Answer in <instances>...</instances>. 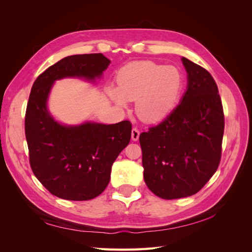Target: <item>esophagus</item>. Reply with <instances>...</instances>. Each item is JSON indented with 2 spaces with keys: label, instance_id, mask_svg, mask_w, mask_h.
I'll list each match as a JSON object with an SVG mask.
<instances>
[{
  "label": "esophagus",
  "instance_id": "esophagus-1",
  "mask_svg": "<svg viewBox=\"0 0 252 252\" xmlns=\"http://www.w3.org/2000/svg\"><path fill=\"white\" fill-rule=\"evenodd\" d=\"M139 136H140V131L138 128H132L131 130V139L132 141H138L139 140Z\"/></svg>",
  "mask_w": 252,
  "mask_h": 252
}]
</instances>
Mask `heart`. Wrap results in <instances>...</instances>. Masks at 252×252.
Here are the masks:
<instances>
[{"label": "heart", "instance_id": "1", "mask_svg": "<svg viewBox=\"0 0 252 252\" xmlns=\"http://www.w3.org/2000/svg\"><path fill=\"white\" fill-rule=\"evenodd\" d=\"M118 87L108 94L117 105L135 102V112L146 123L163 120L174 107L183 87L179 68L151 61L134 62L122 68L117 77Z\"/></svg>", "mask_w": 252, "mask_h": 252}]
</instances>
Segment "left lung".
<instances>
[{"mask_svg": "<svg viewBox=\"0 0 252 252\" xmlns=\"http://www.w3.org/2000/svg\"><path fill=\"white\" fill-rule=\"evenodd\" d=\"M187 90L162 123L140 134L144 180L165 200L195 194L217 171L224 111L211 74L186 58Z\"/></svg>", "mask_w": 252, "mask_h": 252, "instance_id": "1", "label": "left lung"}]
</instances>
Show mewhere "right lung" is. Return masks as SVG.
Instances as JSON below:
<instances>
[{
	"mask_svg": "<svg viewBox=\"0 0 252 252\" xmlns=\"http://www.w3.org/2000/svg\"><path fill=\"white\" fill-rule=\"evenodd\" d=\"M109 64L102 53L66 57L41 73L30 91L25 114L30 166L42 185L61 199L87 201L104 191L113 162L130 141L131 123L60 124L47 108L51 87L64 78L94 81Z\"/></svg>",
	"mask_w": 252,
	"mask_h": 252,
	"instance_id": "1",
	"label": "right lung"
}]
</instances>
